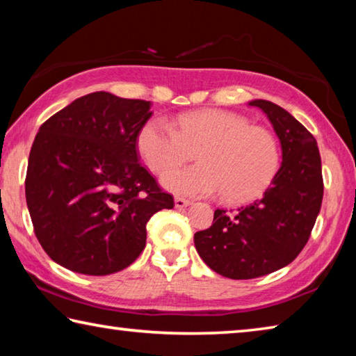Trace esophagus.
Instances as JSON below:
<instances>
[{
  "label": "esophagus",
  "mask_w": 356,
  "mask_h": 356,
  "mask_svg": "<svg viewBox=\"0 0 356 356\" xmlns=\"http://www.w3.org/2000/svg\"><path fill=\"white\" fill-rule=\"evenodd\" d=\"M190 201L188 200H184V197H176V200H174V206H176V209H184V207H188L190 206Z\"/></svg>",
  "instance_id": "esophagus-1"
}]
</instances>
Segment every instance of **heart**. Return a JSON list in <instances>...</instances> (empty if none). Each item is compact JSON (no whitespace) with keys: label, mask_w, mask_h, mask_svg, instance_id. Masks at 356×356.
I'll return each instance as SVG.
<instances>
[{"label":"heart","mask_w":356,"mask_h":356,"mask_svg":"<svg viewBox=\"0 0 356 356\" xmlns=\"http://www.w3.org/2000/svg\"><path fill=\"white\" fill-rule=\"evenodd\" d=\"M136 146L154 174H165L197 152L200 165L170 170L161 179L168 191L190 197L222 193L229 202L250 201L265 190L280 165L272 131L222 110L184 114L174 125L150 119L138 134Z\"/></svg>","instance_id":"obj_1"}]
</instances>
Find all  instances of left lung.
I'll use <instances>...</instances> for the list:
<instances>
[{
  "label": "left lung",
  "instance_id": "8db88e82",
  "mask_svg": "<svg viewBox=\"0 0 356 356\" xmlns=\"http://www.w3.org/2000/svg\"><path fill=\"white\" fill-rule=\"evenodd\" d=\"M280 138L282 161L262 197L237 210L216 209L213 225L195 234L197 254L231 280H252L291 264L308 243L323 197L317 141L291 113L251 100Z\"/></svg>",
  "mask_w": 356,
  "mask_h": 356
}]
</instances>
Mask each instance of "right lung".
Instances as JSON below:
<instances>
[{
  "label": "right lung",
  "instance_id": "add662e5",
  "mask_svg": "<svg viewBox=\"0 0 356 356\" xmlns=\"http://www.w3.org/2000/svg\"><path fill=\"white\" fill-rule=\"evenodd\" d=\"M150 102L92 92L45 120L25 180L35 237L56 264L83 275L129 267L146 246L150 216L172 209L138 163V134Z\"/></svg>",
  "mask_w": 356,
  "mask_h": 356
}]
</instances>
